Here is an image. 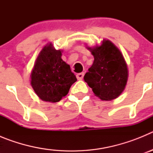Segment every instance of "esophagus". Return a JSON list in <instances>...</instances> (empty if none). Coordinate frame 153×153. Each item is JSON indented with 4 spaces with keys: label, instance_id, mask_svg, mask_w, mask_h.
I'll use <instances>...</instances> for the list:
<instances>
[{
    "label": "esophagus",
    "instance_id": "esophagus-1",
    "mask_svg": "<svg viewBox=\"0 0 153 153\" xmlns=\"http://www.w3.org/2000/svg\"><path fill=\"white\" fill-rule=\"evenodd\" d=\"M83 76H84V73H79V74H76V78H77L79 80L83 79Z\"/></svg>",
    "mask_w": 153,
    "mask_h": 153
}]
</instances>
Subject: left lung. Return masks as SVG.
<instances>
[{
  "mask_svg": "<svg viewBox=\"0 0 153 153\" xmlns=\"http://www.w3.org/2000/svg\"><path fill=\"white\" fill-rule=\"evenodd\" d=\"M86 48L94 61L85 74V82L102 100L117 98L125 89L129 76L122 53L109 40H102L100 46Z\"/></svg>",
  "mask_w": 153,
  "mask_h": 153,
  "instance_id": "8db88e82",
  "label": "left lung"
}]
</instances>
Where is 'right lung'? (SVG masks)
Returning a JSON list of instances; mask_svg holds the SVG:
<instances>
[{
    "label": "right lung",
    "mask_w": 153,
    "mask_h": 153,
    "mask_svg": "<svg viewBox=\"0 0 153 153\" xmlns=\"http://www.w3.org/2000/svg\"><path fill=\"white\" fill-rule=\"evenodd\" d=\"M62 52L51 43L47 44L39 53L31 72V86L46 102H59L76 81L70 65L62 60Z\"/></svg>",
    "instance_id": "right-lung-1"
}]
</instances>
